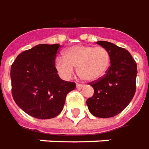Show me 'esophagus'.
Masks as SVG:
<instances>
[{
	"label": "esophagus",
	"mask_w": 149,
	"mask_h": 149,
	"mask_svg": "<svg viewBox=\"0 0 149 149\" xmlns=\"http://www.w3.org/2000/svg\"><path fill=\"white\" fill-rule=\"evenodd\" d=\"M76 88H78V89H81V88H84V85L79 84H76Z\"/></svg>",
	"instance_id": "obj_1"
}]
</instances>
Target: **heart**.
Wrapping results in <instances>:
<instances>
[{
    "mask_svg": "<svg viewBox=\"0 0 149 149\" xmlns=\"http://www.w3.org/2000/svg\"><path fill=\"white\" fill-rule=\"evenodd\" d=\"M111 57L103 47L77 45L63 52V57H57L55 67L65 79H68L77 67L79 75L85 81L93 82L104 76L110 66Z\"/></svg>",
    "mask_w": 149,
    "mask_h": 149,
    "instance_id": "heart-1",
    "label": "heart"
}]
</instances>
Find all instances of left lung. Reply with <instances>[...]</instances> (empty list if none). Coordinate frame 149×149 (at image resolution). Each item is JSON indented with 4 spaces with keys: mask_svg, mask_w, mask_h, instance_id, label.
Instances as JSON below:
<instances>
[{
    "mask_svg": "<svg viewBox=\"0 0 149 149\" xmlns=\"http://www.w3.org/2000/svg\"><path fill=\"white\" fill-rule=\"evenodd\" d=\"M96 44L110 53V66L106 74L91 85L94 94L87 100L92 115L109 118L118 115L131 102L135 92L137 65L131 53L108 41Z\"/></svg>",
    "mask_w": 149,
    "mask_h": 149,
    "instance_id": "left-lung-1",
    "label": "left lung"
}]
</instances>
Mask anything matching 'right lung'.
I'll return each instance as SVG.
<instances>
[{"mask_svg":"<svg viewBox=\"0 0 149 149\" xmlns=\"http://www.w3.org/2000/svg\"><path fill=\"white\" fill-rule=\"evenodd\" d=\"M58 44H41L18 55L11 65L12 95L18 107L39 119L57 117L75 84L60 79L55 67Z\"/></svg>","mask_w":149,"mask_h":149,"instance_id":"obj_1","label":"right lung"}]
</instances>
